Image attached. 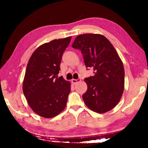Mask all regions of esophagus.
<instances>
[{
  "mask_svg": "<svg viewBox=\"0 0 148 148\" xmlns=\"http://www.w3.org/2000/svg\"><path fill=\"white\" fill-rule=\"evenodd\" d=\"M80 81H81V79H73L72 80H71V82H72V83H73V84H75L76 83L79 82H80Z\"/></svg>",
  "mask_w": 148,
  "mask_h": 148,
  "instance_id": "34e87169",
  "label": "esophagus"
}]
</instances>
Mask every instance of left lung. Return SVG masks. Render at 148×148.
Instances as JSON below:
<instances>
[{
	"label": "left lung",
	"mask_w": 148,
	"mask_h": 148,
	"mask_svg": "<svg viewBox=\"0 0 148 148\" xmlns=\"http://www.w3.org/2000/svg\"><path fill=\"white\" fill-rule=\"evenodd\" d=\"M71 46L81 51L86 68L94 70V75L84 79L88 86L83 95L85 104L97 113L112 110L119 102L124 89V67L117 52L99 34H80Z\"/></svg>",
	"instance_id": "8db88e82"
}]
</instances>
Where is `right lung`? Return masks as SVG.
<instances>
[{"mask_svg": "<svg viewBox=\"0 0 148 148\" xmlns=\"http://www.w3.org/2000/svg\"><path fill=\"white\" fill-rule=\"evenodd\" d=\"M71 37L54 39L38 47L26 66L23 91L29 107L41 117L50 119L65 108L70 83L58 77L62 55Z\"/></svg>", "mask_w": 148, "mask_h": 148, "instance_id": "right-lung-1", "label": "right lung"}]
</instances>
